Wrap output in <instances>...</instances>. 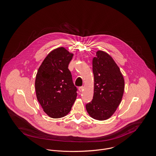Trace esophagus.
I'll use <instances>...</instances> for the list:
<instances>
[{"mask_svg": "<svg viewBox=\"0 0 156 156\" xmlns=\"http://www.w3.org/2000/svg\"><path fill=\"white\" fill-rule=\"evenodd\" d=\"M83 89H84V87L83 86L80 87L78 88V90H79V91H80V92H81V91L83 90Z\"/></svg>", "mask_w": 156, "mask_h": 156, "instance_id": "1", "label": "esophagus"}]
</instances>
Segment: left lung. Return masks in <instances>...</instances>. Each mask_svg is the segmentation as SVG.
<instances>
[{"mask_svg": "<svg viewBox=\"0 0 156 156\" xmlns=\"http://www.w3.org/2000/svg\"><path fill=\"white\" fill-rule=\"evenodd\" d=\"M94 94L86 104L88 114L94 119L105 120L115 112L121 102L124 81L120 68L106 52L98 51L93 59Z\"/></svg>", "mask_w": 156, "mask_h": 156, "instance_id": "1", "label": "left lung"}]
</instances>
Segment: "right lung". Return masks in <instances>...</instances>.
Masks as SVG:
<instances>
[{
  "label": "right lung",
  "instance_id": "add662e5",
  "mask_svg": "<svg viewBox=\"0 0 156 156\" xmlns=\"http://www.w3.org/2000/svg\"><path fill=\"white\" fill-rule=\"evenodd\" d=\"M73 57L63 47L50 52L37 70L35 90L38 102L50 117L66 115L77 96L68 65Z\"/></svg>",
  "mask_w": 156,
  "mask_h": 156
}]
</instances>
